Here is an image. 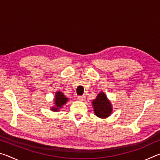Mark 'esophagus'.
Instances as JSON below:
<instances>
[{"label": "esophagus", "mask_w": 160, "mask_h": 160, "mask_svg": "<svg viewBox=\"0 0 160 160\" xmlns=\"http://www.w3.org/2000/svg\"><path fill=\"white\" fill-rule=\"evenodd\" d=\"M78 100H79V101L83 102V101H85V96H79V97H78Z\"/></svg>", "instance_id": "34e87169"}]
</instances>
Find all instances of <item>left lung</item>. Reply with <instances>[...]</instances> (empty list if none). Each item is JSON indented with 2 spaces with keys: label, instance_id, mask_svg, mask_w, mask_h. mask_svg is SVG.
Masks as SVG:
<instances>
[{
  "label": "left lung",
  "instance_id": "8db88e82",
  "mask_svg": "<svg viewBox=\"0 0 160 160\" xmlns=\"http://www.w3.org/2000/svg\"><path fill=\"white\" fill-rule=\"evenodd\" d=\"M94 113L97 117L106 118L112 113L113 107L104 92H100L95 99L92 101Z\"/></svg>",
  "mask_w": 160,
  "mask_h": 160
}]
</instances>
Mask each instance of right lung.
Instances as JSON below:
<instances>
[{
	"instance_id": "obj_1",
	"label": "right lung",
	"mask_w": 160,
	"mask_h": 160,
	"mask_svg": "<svg viewBox=\"0 0 160 160\" xmlns=\"http://www.w3.org/2000/svg\"><path fill=\"white\" fill-rule=\"evenodd\" d=\"M69 99L64 95V94L61 91H57L55 92V97L53 99V104L51 107V111L52 112H58L65 104L68 101Z\"/></svg>"
}]
</instances>
